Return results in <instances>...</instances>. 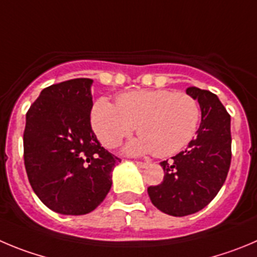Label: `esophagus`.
<instances>
[{"label":"esophagus","mask_w":257,"mask_h":257,"mask_svg":"<svg viewBox=\"0 0 257 257\" xmlns=\"http://www.w3.org/2000/svg\"><path fill=\"white\" fill-rule=\"evenodd\" d=\"M136 165L137 166H140V167H142V169H146V167H148V162H141V161H136Z\"/></svg>","instance_id":"obj_1"}]
</instances>
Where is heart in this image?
I'll return each instance as SVG.
<instances>
[{"label":"heart","mask_w":257,"mask_h":257,"mask_svg":"<svg viewBox=\"0 0 257 257\" xmlns=\"http://www.w3.org/2000/svg\"><path fill=\"white\" fill-rule=\"evenodd\" d=\"M201 120L198 100L171 90H137L117 95L116 105L100 97L91 110V125L106 148L116 147L134 129L141 136L125 146L129 155L179 153L196 137Z\"/></svg>","instance_id":"obj_1"}]
</instances>
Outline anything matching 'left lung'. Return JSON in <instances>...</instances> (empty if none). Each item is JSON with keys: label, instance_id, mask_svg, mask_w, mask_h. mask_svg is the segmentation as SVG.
Masks as SVG:
<instances>
[{"label": "left lung", "instance_id": "obj_1", "mask_svg": "<svg viewBox=\"0 0 257 257\" xmlns=\"http://www.w3.org/2000/svg\"><path fill=\"white\" fill-rule=\"evenodd\" d=\"M198 100L201 121L193 142L172 160L161 162L164 181L147 189L152 204L174 217L193 214L207 207L226 181L231 166V115L208 90L189 87Z\"/></svg>", "mask_w": 257, "mask_h": 257}]
</instances>
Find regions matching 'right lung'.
<instances>
[{"instance_id":"obj_1","label":"right lung","mask_w":257,"mask_h":257,"mask_svg":"<svg viewBox=\"0 0 257 257\" xmlns=\"http://www.w3.org/2000/svg\"><path fill=\"white\" fill-rule=\"evenodd\" d=\"M90 78L45 87L26 112L24 164L29 183L49 209L87 214L111 188L120 158L101 147L91 128Z\"/></svg>"}]
</instances>
